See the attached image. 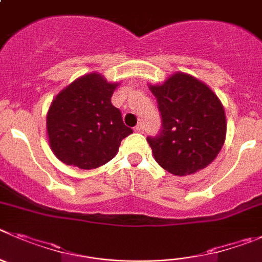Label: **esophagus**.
Segmentation results:
<instances>
[{
  "label": "esophagus",
  "mask_w": 262,
  "mask_h": 262,
  "mask_svg": "<svg viewBox=\"0 0 262 262\" xmlns=\"http://www.w3.org/2000/svg\"><path fill=\"white\" fill-rule=\"evenodd\" d=\"M135 131H136V133H143V131H144V126H143V123H139V124H136V127H135Z\"/></svg>",
  "instance_id": "obj_1"
}]
</instances>
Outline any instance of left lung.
Masks as SVG:
<instances>
[{
	"label": "left lung",
	"instance_id": "8db88e82",
	"mask_svg": "<svg viewBox=\"0 0 262 262\" xmlns=\"http://www.w3.org/2000/svg\"><path fill=\"white\" fill-rule=\"evenodd\" d=\"M149 88L162 119L160 134L147 138L157 164L179 177L208 166L226 138V115L217 95L183 73Z\"/></svg>",
	"mask_w": 262,
	"mask_h": 262
}]
</instances>
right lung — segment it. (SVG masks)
Segmentation results:
<instances>
[{
    "label": "right lung",
    "instance_id": "obj_1",
    "mask_svg": "<svg viewBox=\"0 0 262 262\" xmlns=\"http://www.w3.org/2000/svg\"><path fill=\"white\" fill-rule=\"evenodd\" d=\"M117 85L92 73L76 79L53 100L47 115L48 138L63 164L84 170L102 166L133 134L121 110L112 104Z\"/></svg>",
    "mask_w": 262,
    "mask_h": 262
}]
</instances>
